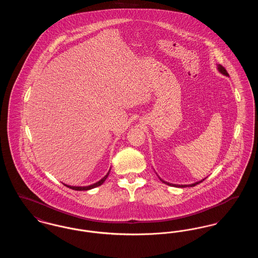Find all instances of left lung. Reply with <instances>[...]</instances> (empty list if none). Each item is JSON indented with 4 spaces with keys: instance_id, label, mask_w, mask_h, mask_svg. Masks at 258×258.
I'll use <instances>...</instances> for the list:
<instances>
[{
    "instance_id": "obj_1",
    "label": "left lung",
    "mask_w": 258,
    "mask_h": 258,
    "mask_svg": "<svg viewBox=\"0 0 258 258\" xmlns=\"http://www.w3.org/2000/svg\"><path fill=\"white\" fill-rule=\"evenodd\" d=\"M218 70H219V72H221V74H224V75H226V76H228L229 74L228 73L226 72V70L221 66V64H219L218 66ZM206 179V178H205ZM205 179H203V180H201V181H199V182H197V183H195V184H170V183H167V182H165V181H163V180H161L160 178V181L162 182V183H164V184H168V185H171V186H176V187H185V186H195V185H197V184H200L201 182H203Z\"/></svg>"
}]
</instances>
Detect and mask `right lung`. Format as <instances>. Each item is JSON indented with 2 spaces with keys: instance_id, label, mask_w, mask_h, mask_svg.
<instances>
[{
  "instance_id": "obj_1",
  "label": "right lung",
  "mask_w": 258,
  "mask_h": 258,
  "mask_svg": "<svg viewBox=\"0 0 258 258\" xmlns=\"http://www.w3.org/2000/svg\"><path fill=\"white\" fill-rule=\"evenodd\" d=\"M109 172L110 170L108 171V173L101 179V180H99L98 182L97 183H95V184H91V185H88V186H72V185H68V184H64L66 186H68V187H70V188H72V189H74V190H88V189H91V188H94V187H97L98 185H100V184H103V182L106 180V178L108 177V175H109Z\"/></svg>"
}]
</instances>
